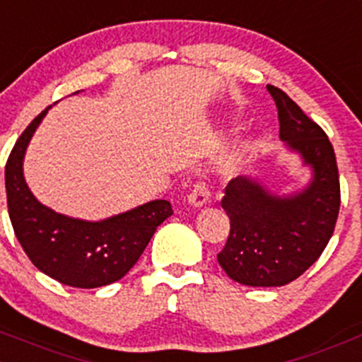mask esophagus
<instances>
[{
  "instance_id": "34e87169",
  "label": "esophagus",
  "mask_w": 362,
  "mask_h": 362,
  "mask_svg": "<svg viewBox=\"0 0 362 362\" xmlns=\"http://www.w3.org/2000/svg\"><path fill=\"white\" fill-rule=\"evenodd\" d=\"M209 200H211V191H209L207 184L205 182L194 184V187H192V191L189 192L187 197L189 205H192V207H204Z\"/></svg>"
}]
</instances>
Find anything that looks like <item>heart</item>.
Returning a JSON list of instances; mask_svg holds the SVG:
<instances>
[{"mask_svg": "<svg viewBox=\"0 0 362 362\" xmlns=\"http://www.w3.org/2000/svg\"><path fill=\"white\" fill-rule=\"evenodd\" d=\"M250 158V150H235L232 151L230 155H228L227 158H225V162H223V171L227 175H232V173H238L239 170H241L243 165L248 162Z\"/></svg>", "mask_w": 362, "mask_h": 362, "instance_id": "1", "label": "heart"}]
</instances>
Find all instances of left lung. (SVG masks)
Listing matches in <instances>:
<instances>
[{
	"instance_id": "1",
	"label": "left lung",
	"mask_w": 362,
	"mask_h": 362,
	"mask_svg": "<svg viewBox=\"0 0 362 362\" xmlns=\"http://www.w3.org/2000/svg\"><path fill=\"white\" fill-rule=\"evenodd\" d=\"M268 90L279 110L280 139L302 157L313 178L288 197L250 177L225 187L221 207L230 218V234L218 262L232 280L252 288L286 286L318 261L341 205L336 155L327 134L284 90L273 86Z\"/></svg>"
}]
</instances>
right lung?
<instances>
[{"label":"right lung","instance_id":"right-lung-1","mask_svg":"<svg viewBox=\"0 0 362 362\" xmlns=\"http://www.w3.org/2000/svg\"><path fill=\"white\" fill-rule=\"evenodd\" d=\"M48 109L26 127L5 165L13 232L33 266L60 284L80 289L109 286L139 261L151 235L173 209L168 200H153L112 218L86 221L40 204L25 182L23 158Z\"/></svg>","mask_w":362,"mask_h":362}]
</instances>
